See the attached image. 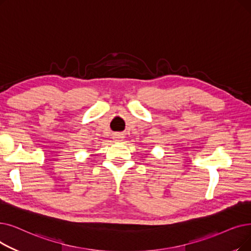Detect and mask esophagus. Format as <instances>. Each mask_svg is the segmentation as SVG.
Segmentation results:
<instances>
[{"mask_svg": "<svg viewBox=\"0 0 251 251\" xmlns=\"http://www.w3.org/2000/svg\"><path fill=\"white\" fill-rule=\"evenodd\" d=\"M114 139H115L116 141H120V140H122V139H123V136H122V134L116 133V134L114 135Z\"/></svg>", "mask_w": 251, "mask_h": 251, "instance_id": "obj_1", "label": "esophagus"}]
</instances>
